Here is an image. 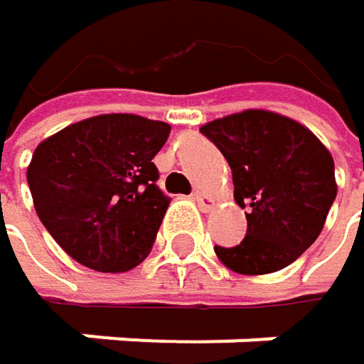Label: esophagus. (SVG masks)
I'll return each mask as SVG.
<instances>
[{
	"label": "esophagus",
	"instance_id": "obj_1",
	"mask_svg": "<svg viewBox=\"0 0 364 364\" xmlns=\"http://www.w3.org/2000/svg\"><path fill=\"white\" fill-rule=\"evenodd\" d=\"M191 196H193V200H196V202L200 204V208H204V210H206V208H210V204H213V200H210V198H208V196H206L204 191H200V189H196V191H193Z\"/></svg>",
	"mask_w": 364,
	"mask_h": 364
}]
</instances>
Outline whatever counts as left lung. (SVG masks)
Here are the masks:
<instances>
[{
	"mask_svg": "<svg viewBox=\"0 0 364 364\" xmlns=\"http://www.w3.org/2000/svg\"><path fill=\"white\" fill-rule=\"evenodd\" d=\"M200 132L232 168L234 198L247 208V236L215 247L238 274H269L314 245L337 196L328 149L299 122L263 109L213 119Z\"/></svg>",
	"mask_w": 364,
	"mask_h": 364,
	"instance_id": "8db88e82",
	"label": "left lung"
}]
</instances>
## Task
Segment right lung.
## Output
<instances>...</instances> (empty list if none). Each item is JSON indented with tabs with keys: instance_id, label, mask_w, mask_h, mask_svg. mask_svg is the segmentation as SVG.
Here are the masks:
<instances>
[{
	"instance_id": "add662e5",
	"label": "right lung",
	"mask_w": 364,
	"mask_h": 364,
	"mask_svg": "<svg viewBox=\"0 0 364 364\" xmlns=\"http://www.w3.org/2000/svg\"><path fill=\"white\" fill-rule=\"evenodd\" d=\"M168 134L166 122L107 113L37 145L27 181L39 221L65 253L111 274L149 255L171 204L154 164Z\"/></svg>"
}]
</instances>
